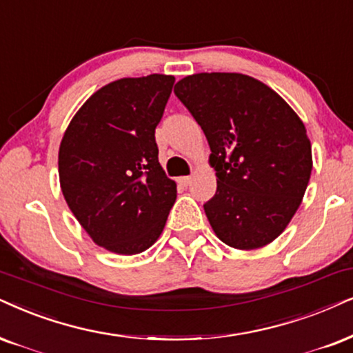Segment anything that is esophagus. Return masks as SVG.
<instances>
[{"mask_svg":"<svg viewBox=\"0 0 353 353\" xmlns=\"http://www.w3.org/2000/svg\"><path fill=\"white\" fill-rule=\"evenodd\" d=\"M179 184L181 185H184V187H187V185H190V182H192V177L190 176H182V177H179Z\"/></svg>","mask_w":353,"mask_h":353,"instance_id":"34e87169","label":"esophagus"}]
</instances>
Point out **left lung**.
Returning <instances> with one entry per match:
<instances>
[{
	"mask_svg": "<svg viewBox=\"0 0 353 353\" xmlns=\"http://www.w3.org/2000/svg\"><path fill=\"white\" fill-rule=\"evenodd\" d=\"M174 92L212 150L216 194L203 210L218 239L241 251L270 244L292 221L310 182L305 123L274 89L248 74H190Z\"/></svg>",
	"mask_w": 353,
	"mask_h": 353,
	"instance_id": "1",
	"label": "left lung"
}]
</instances>
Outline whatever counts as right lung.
<instances>
[{"label": "right lung", "instance_id": "add662e5", "mask_svg": "<svg viewBox=\"0 0 353 353\" xmlns=\"http://www.w3.org/2000/svg\"><path fill=\"white\" fill-rule=\"evenodd\" d=\"M174 77L122 78L92 94L71 119L58 150V176L74 218L97 246L133 256L153 246L177 185L158 159L156 125Z\"/></svg>", "mask_w": 353, "mask_h": 353}]
</instances>
